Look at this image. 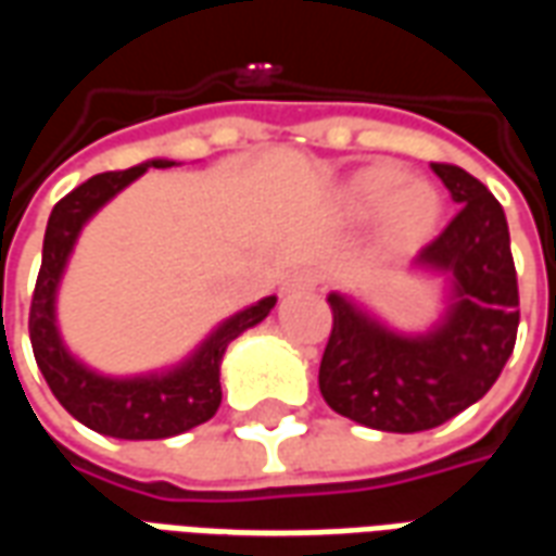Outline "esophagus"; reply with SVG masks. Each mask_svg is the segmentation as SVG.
<instances>
[{
    "mask_svg": "<svg viewBox=\"0 0 556 556\" xmlns=\"http://www.w3.org/2000/svg\"><path fill=\"white\" fill-rule=\"evenodd\" d=\"M321 282V270L318 267H298L289 279H286V291H313Z\"/></svg>",
    "mask_w": 556,
    "mask_h": 556,
    "instance_id": "esophagus-1",
    "label": "esophagus"
}]
</instances>
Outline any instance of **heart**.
Listing matches in <instances>:
<instances>
[{"mask_svg":"<svg viewBox=\"0 0 556 556\" xmlns=\"http://www.w3.org/2000/svg\"><path fill=\"white\" fill-rule=\"evenodd\" d=\"M342 199L357 217L381 211V238L387 247L396 250H410L426 241L443 211L434 184L408 178V172L393 163H372L354 172L342 190Z\"/></svg>","mask_w":556,"mask_h":556,"instance_id":"b5f03b06","label":"heart"}]
</instances>
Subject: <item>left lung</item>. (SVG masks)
Wrapping results in <instances>:
<instances>
[{
  "label": "left lung",
  "mask_w": 556,
  "mask_h": 556,
  "mask_svg": "<svg viewBox=\"0 0 556 556\" xmlns=\"http://www.w3.org/2000/svg\"><path fill=\"white\" fill-rule=\"evenodd\" d=\"M458 202L417 265L453 274V303L426 337H396L342 294H330L333 327L318 387L330 408L381 431H426L485 396L518 337V277L501 202L470 172L431 163Z\"/></svg>",
  "instance_id": "1"
}]
</instances>
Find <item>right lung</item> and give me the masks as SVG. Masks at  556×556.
<instances>
[{
    "instance_id": "add662e5",
    "label": "right lung",
    "mask_w": 556,
    "mask_h": 556,
    "mask_svg": "<svg viewBox=\"0 0 556 556\" xmlns=\"http://www.w3.org/2000/svg\"><path fill=\"white\" fill-rule=\"evenodd\" d=\"M148 166L166 169L172 166V160H148L134 169L101 172L55 202L50 223H47V235H43L41 270H38L29 306L31 351L53 396L83 426L110 438H125V441H160L214 417L223 399L219 361L229 349V342L241 337L247 327L258 325L277 303V298H265L229 318L190 361L166 375L115 381V378L89 372L83 363L67 354L55 330V286L62 279L67 255L74 250L83 223L103 202H110L122 187L137 181Z\"/></svg>"
}]
</instances>
